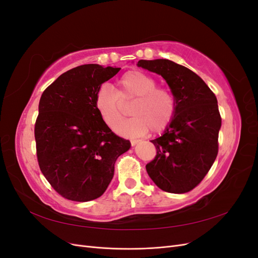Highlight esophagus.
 <instances>
[{"label":"esophagus","mask_w":258,"mask_h":258,"mask_svg":"<svg viewBox=\"0 0 258 258\" xmlns=\"http://www.w3.org/2000/svg\"><path fill=\"white\" fill-rule=\"evenodd\" d=\"M130 143H131L132 146H134V145H136L137 143H139V140H131Z\"/></svg>","instance_id":"esophagus-1"}]
</instances>
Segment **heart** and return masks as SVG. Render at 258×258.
<instances>
[{"mask_svg": "<svg viewBox=\"0 0 258 258\" xmlns=\"http://www.w3.org/2000/svg\"><path fill=\"white\" fill-rule=\"evenodd\" d=\"M133 102L130 112L134 117L116 128L118 135L136 138L165 130L172 121L176 103L170 90L157 87L150 74L138 70L124 73L117 81L115 89L101 85L95 97V106L106 127L114 130L123 116V105Z\"/></svg>", "mask_w": 258, "mask_h": 258, "instance_id": "b5f03b06", "label": "heart"}]
</instances>
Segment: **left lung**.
<instances>
[{"instance_id":"obj_1","label":"left lung","mask_w":258,"mask_h":258,"mask_svg":"<svg viewBox=\"0 0 258 258\" xmlns=\"http://www.w3.org/2000/svg\"><path fill=\"white\" fill-rule=\"evenodd\" d=\"M138 67L161 75L175 99L172 121L155 139L157 154L146 171L160 189L184 194L209 172L218 153L222 118L216 97L191 70L168 59L140 60Z\"/></svg>"}]
</instances>
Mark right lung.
Here are the masks:
<instances>
[{
    "label": "right lung",
    "instance_id": "add662e5",
    "mask_svg": "<svg viewBox=\"0 0 258 258\" xmlns=\"http://www.w3.org/2000/svg\"><path fill=\"white\" fill-rule=\"evenodd\" d=\"M120 68L84 64L61 74L43 92L34 137L42 173L62 197L85 202L102 196L117 158L130 148L106 127L95 106L99 87Z\"/></svg>",
    "mask_w": 258,
    "mask_h": 258
}]
</instances>
